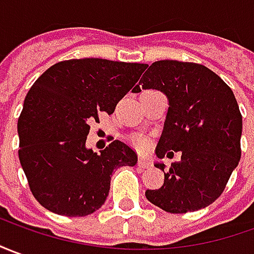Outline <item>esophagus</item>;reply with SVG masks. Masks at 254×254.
Listing matches in <instances>:
<instances>
[{
    "mask_svg": "<svg viewBox=\"0 0 254 254\" xmlns=\"http://www.w3.org/2000/svg\"><path fill=\"white\" fill-rule=\"evenodd\" d=\"M138 164L141 166V167H150L152 163H150L149 159H146V157H139L138 159Z\"/></svg>",
    "mask_w": 254,
    "mask_h": 254,
    "instance_id": "esophagus-1",
    "label": "esophagus"
}]
</instances>
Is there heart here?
I'll use <instances>...</instances> for the list:
<instances>
[{
    "label": "heart",
    "instance_id": "1",
    "mask_svg": "<svg viewBox=\"0 0 254 254\" xmlns=\"http://www.w3.org/2000/svg\"><path fill=\"white\" fill-rule=\"evenodd\" d=\"M132 144L135 145L138 149H146V148H149V139L142 137V135H134Z\"/></svg>",
    "mask_w": 254,
    "mask_h": 254
}]
</instances>
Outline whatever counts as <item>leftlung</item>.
I'll list each match as a JSON object with an SVG mask.
<instances>
[{
  "label": "left lung",
  "instance_id": "obj_1",
  "mask_svg": "<svg viewBox=\"0 0 254 254\" xmlns=\"http://www.w3.org/2000/svg\"><path fill=\"white\" fill-rule=\"evenodd\" d=\"M139 85L169 99L156 156L181 150V160L169 169L155 163L163 170L164 184L146 190L145 196L169 213L204 209L223 193L241 159L242 115L234 92L203 64L178 61L153 62L134 92L141 91Z\"/></svg>",
  "mask_w": 254,
  "mask_h": 254
}]
</instances>
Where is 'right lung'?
<instances>
[{"label": "right lung", "instance_id": "1", "mask_svg": "<svg viewBox=\"0 0 254 254\" xmlns=\"http://www.w3.org/2000/svg\"><path fill=\"white\" fill-rule=\"evenodd\" d=\"M146 67L99 58L69 59L45 70L17 120L19 160L33 196L52 213L83 217L109 195L112 173L135 166L137 153L113 141L101 153L85 146L90 123L112 115Z\"/></svg>", "mask_w": 254, "mask_h": 254}]
</instances>
